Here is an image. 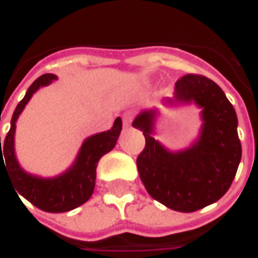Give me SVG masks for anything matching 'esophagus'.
I'll use <instances>...</instances> for the list:
<instances>
[{
    "mask_svg": "<svg viewBox=\"0 0 258 258\" xmlns=\"http://www.w3.org/2000/svg\"><path fill=\"white\" fill-rule=\"evenodd\" d=\"M123 123H124V125H125V127H128L130 124H131V117H130V116H124Z\"/></svg>",
    "mask_w": 258,
    "mask_h": 258,
    "instance_id": "esophagus-1",
    "label": "esophagus"
}]
</instances>
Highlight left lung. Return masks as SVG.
<instances>
[{"instance_id": "left-lung-1", "label": "left lung", "mask_w": 258, "mask_h": 258, "mask_svg": "<svg viewBox=\"0 0 258 258\" xmlns=\"http://www.w3.org/2000/svg\"><path fill=\"white\" fill-rule=\"evenodd\" d=\"M164 101L167 105L195 102L202 107L199 138L185 151H167L152 137L156 112L144 110L133 121L145 137L137 167L153 199L171 210L192 213L221 199L232 184L242 157L238 117L224 91L200 74L181 77L173 99Z\"/></svg>"}]
</instances>
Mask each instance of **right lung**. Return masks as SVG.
Wrapping results in <instances>:
<instances>
[{
  "instance_id": "obj_1",
  "label": "right lung",
  "mask_w": 258,
  "mask_h": 258,
  "mask_svg": "<svg viewBox=\"0 0 258 258\" xmlns=\"http://www.w3.org/2000/svg\"><path fill=\"white\" fill-rule=\"evenodd\" d=\"M58 80L55 74H42L29 87L25 98L18 103L14 116L11 120V128L5 137V142L1 148L0 137V173L4 168L9 178L12 179L18 196L22 195L31 205L40 210L48 213H64L79 207L87 200L95 188L96 166L103 155L110 152L117 142L121 131L123 121L117 117L109 131L88 137L80 149L79 155L73 166L68 171L53 178H41L33 174L26 173L15 156V130L16 120L27 102L30 101L33 94L40 87L49 85L52 81ZM4 155H3L2 153Z\"/></svg>"
}]
</instances>
